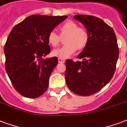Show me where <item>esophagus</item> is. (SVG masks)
<instances>
[{
	"mask_svg": "<svg viewBox=\"0 0 127 127\" xmlns=\"http://www.w3.org/2000/svg\"><path fill=\"white\" fill-rule=\"evenodd\" d=\"M58 62H59V63H61V64H64L65 62V60L63 59V58H58Z\"/></svg>",
	"mask_w": 127,
	"mask_h": 127,
	"instance_id": "obj_1",
	"label": "esophagus"
}]
</instances>
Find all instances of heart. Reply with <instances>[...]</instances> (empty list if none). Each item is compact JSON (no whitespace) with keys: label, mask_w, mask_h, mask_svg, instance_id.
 Listing matches in <instances>:
<instances>
[{"label":"heart","mask_w":127,"mask_h":127,"mask_svg":"<svg viewBox=\"0 0 127 127\" xmlns=\"http://www.w3.org/2000/svg\"><path fill=\"white\" fill-rule=\"evenodd\" d=\"M60 35L54 31H51L47 36V41L52 47L58 46L61 41V37L65 38V45L53 50L52 54L60 58H69L79 50L85 48L88 43L89 33L85 29L79 27L75 22L68 21L62 24L59 28Z\"/></svg>","instance_id":"heart-1"}]
</instances>
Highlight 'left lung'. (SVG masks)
<instances>
[{
  "mask_svg": "<svg viewBox=\"0 0 127 127\" xmlns=\"http://www.w3.org/2000/svg\"><path fill=\"white\" fill-rule=\"evenodd\" d=\"M89 33L88 43L77 58L82 62L65 61V82L69 89L80 96L100 91L112 79L119 58V46L112 27L98 17H74Z\"/></svg>",
  "mask_w": 127,
  "mask_h": 127,
  "instance_id": "obj_1",
  "label": "left lung"
}]
</instances>
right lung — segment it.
<instances>
[{
	"label": "right lung",
	"mask_w": 127,
	"mask_h": 127,
	"mask_svg": "<svg viewBox=\"0 0 127 127\" xmlns=\"http://www.w3.org/2000/svg\"><path fill=\"white\" fill-rule=\"evenodd\" d=\"M67 17L31 15L10 31L4 47L5 68L22 96L36 98L47 89L49 76L58 64L57 57L43 58L51 51L47 36Z\"/></svg>",
	"instance_id": "right-lung-1"
}]
</instances>
